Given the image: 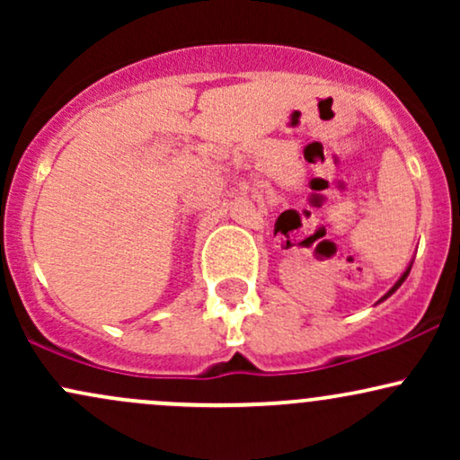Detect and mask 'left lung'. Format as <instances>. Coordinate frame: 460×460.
<instances>
[{
  "mask_svg": "<svg viewBox=\"0 0 460 460\" xmlns=\"http://www.w3.org/2000/svg\"><path fill=\"white\" fill-rule=\"evenodd\" d=\"M411 266H413V263H409V266H406V270L402 272V274H400V279H398V281H395L394 283V288L392 289H389V292L387 294H385V296L381 298V300H378V303H383V300H387L389 296H392V294L395 292V289H398L400 288V285H402L404 281H406V277H409V272H411Z\"/></svg>",
  "mask_w": 460,
  "mask_h": 460,
  "instance_id": "obj_1",
  "label": "left lung"
}]
</instances>
